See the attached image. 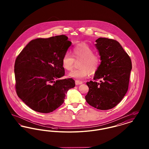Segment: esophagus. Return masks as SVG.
I'll use <instances>...</instances> for the list:
<instances>
[{
  "label": "esophagus",
  "mask_w": 149,
  "mask_h": 149,
  "mask_svg": "<svg viewBox=\"0 0 149 149\" xmlns=\"http://www.w3.org/2000/svg\"><path fill=\"white\" fill-rule=\"evenodd\" d=\"M83 84V82L82 81H79V80H75V84L77 85H80V84Z\"/></svg>",
  "instance_id": "34e87169"
}]
</instances>
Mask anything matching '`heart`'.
<instances>
[{
	"mask_svg": "<svg viewBox=\"0 0 149 149\" xmlns=\"http://www.w3.org/2000/svg\"><path fill=\"white\" fill-rule=\"evenodd\" d=\"M72 57L69 52H66L62 58V65L64 69L68 71L73 68L75 59L81 60L79 63L80 69L75 70L69 74L70 77L83 79L89 74L93 75L98 70L100 60L97 55L94 54V51L86 43H80L76 45L72 51Z\"/></svg>",
	"mask_w": 149,
	"mask_h": 149,
	"instance_id": "heart-1",
	"label": "heart"
}]
</instances>
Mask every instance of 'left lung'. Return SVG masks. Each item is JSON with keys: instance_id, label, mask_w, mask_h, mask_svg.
<instances>
[{"instance_id": "left-lung-1", "label": "left lung", "mask_w": 149, "mask_h": 149, "mask_svg": "<svg viewBox=\"0 0 149 149\" xmlns=\"http://www.w3.org/2000/svg\"><path fill=\"white\" fill-rule=\"evenodd\" d=\"M95 42L101 62L93 79L100 80L86 82L89 89L85 100L97 109L107 110L117 106L127 92L132 63L118 41L100 37Z\"/></svg>"}]
</instances>
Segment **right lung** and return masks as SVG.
I'll return each mask as SVG.
<instances>
[{"mask_svg":"<svg viewBox=\"0 0 149 149\" xmlns=\"http://www.w3.org/2000/svg\"><path fill=\"white\" fill-rule=\"evenodd\" d=\"M68 37L56 36L31 41L17 57L14 65L18 97L33 111L53 112L64 102L68 91L75 86L65 74L62 58L71 45Z\"/></svg>","mask_w":149,"mask_h":149,"instance_id":"add662e5","label":"right lung"}]
</instances>
